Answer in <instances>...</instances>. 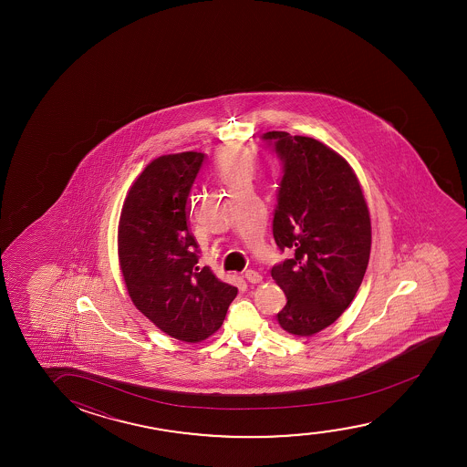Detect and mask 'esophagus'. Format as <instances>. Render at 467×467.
<instances>
[{
	"label": "esophagus",
	"mask_w": 467,
	"mask_h": 467,
	"mask_svg": "<svg viewBox=\"0 0 467 467\" xmlns=\"http://www.w3.org/2000/svg\"><path fill=\"white\" fill-rule=\"evenodd\" d=\"M245 279L250 282V284H260L263 279V275L260 273H256L254 269H249V271H245Z\"/></svg>",
	"instance_id": "1"
}]
</instances>
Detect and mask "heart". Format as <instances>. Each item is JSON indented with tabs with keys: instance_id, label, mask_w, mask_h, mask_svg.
Instances as JSON below:
<instances>
[{
	"instance_id": "1",
	"label": "heart",
	"mask_w": 467,
	"mask_h": 467,
	"mask_svg": "<svg viewBox=\"0 0 467 467\" xmlns=\"http://www.w3.org/2000/svg\"><path fill=\"white\" fill-rule=\"evenodd\" d=\"M218 172L226 186L250 183L254 177V162L241 148H224L218 156Z\"/></svg>"
}]
</instances>
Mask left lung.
<instances>
[{
  "mask_svg": "<svg viewBox=\"0 0 467 467\" xmlns=\"http://www.w3.org/2000/svg\"><path fill=\"white\" fill-rule=\"evenodd\" d=\"M282 162L273 236L294 255L271 269L287 296L277 314L298 337L332 326L351 305L364 279L371 224L351 166L311 137L273 130L262 135Z\"/></svg>",
  "mask_w": 467,
  "mask_h": 467,
  "instance_id": "8db88e82",
  "label": "left lung"
}]
</instances>
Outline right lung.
<instances>
[{"instance_id": "right-lung-1", "label": "right lung", "mask_w": 467, "mask_h": 467, "mask_svg": "<svg viewBox=\"0 0 467 467\" xmlns=\"http://www.w3.org/2000/svg\"><path fill=\"white\" fill-rule=\"evenodd\" d=\"M205 154H166L130 186L118 228V254L129 296L173 338L198 343L223 324L237 288L199 263L190 230V192Z\"/></svg>"}]
</instances>
